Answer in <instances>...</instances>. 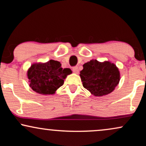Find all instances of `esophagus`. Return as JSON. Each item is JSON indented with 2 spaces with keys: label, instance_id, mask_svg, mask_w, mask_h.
<instances>
[{
  "label": "esophagus",
  "instance_id": "esophagus-1",
  "mask_svg": "<svg viewBox=\"0 0 146 146\" xmlns=\"http://www.w3.org/2000/svg\"><path fill=\"white\" fill-rule=\"evenodd\" d=\"M72 70H73V71L75 73H79V68L78 66H73V68H72Z\"/></svg>",
  "mask_w": 146,
  "mask_h": 146
}]
</instances>
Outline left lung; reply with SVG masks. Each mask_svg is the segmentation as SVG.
<instances>
[{"label":"left lung","instance_id":"left-lung-1","mask_svg":"<svg viewBox=\"0 0 146 146\" xmlns=\"http://www.w3.org/2000/svg\"><path fill=\"white\" fill-rule=\"evenodd\" d=\"M83 67L80 74L83 86L96 96L111 93L120 82V71L111 62H101L91 60L85 63Z\"/></svg>","mask_w":146,"mask_h":146}]
</instances>
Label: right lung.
I'll return each mask as SVG.
<instances>
[{
	"instance_id": "1",
	"label": "right lung",
	"mask_w": 146,
	"mask_h": 146,
	"mask_svg": "<svg viewBox=\"0 0 146 146\" xmlns=\"http://www.w3.org/2000/svg\"><path fill=\"white\" fill-rule=\"evenodd\" d=\"M72 73L70 68H62L60 62L50 60L45 63H35L27 72L30 87L41 94H54L62 86L68 75Z\"/></svg>"
}]
</instances>
